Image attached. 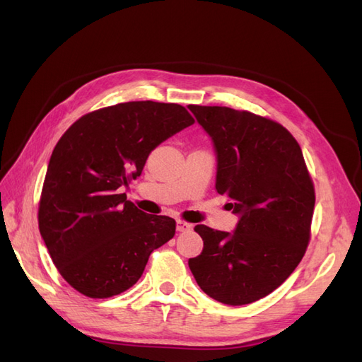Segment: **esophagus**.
I'll list each match as a JSON object with an SVG mask.
<instances>
[{"instance_id": "34e87169", "label": "esophagus", "mask_w": 362, "mask_h": 362, "mask_svg": "<svg viewBox=\"0 0 362 362\" xmlns=\"http://www.w3.org/2000/svg\"><path fill=\"white\" fill-rule=\"evenodd\" d=\"M190 229H192V225H190V223L182 222V221H178V222H177V231H180V233H187V231H190Z\"/></svg>"}]
</instances>
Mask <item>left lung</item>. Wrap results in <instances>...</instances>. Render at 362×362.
<instances>
[{
    "mask_svg": "<svg viewBox=\"0 0 362 362\" xmlns=\"http://www.w3.org/2000/svg\"><path fill=\"white\" fill-rule=\"evenodd\" d=\"M211 137L216 190L238 217L233 233L196 225L201 255L189 259L198 286L226 305L252 303L276 290L310 242L314 185L302 149L282 125L229 107L189 105Z\"/></svg>",
    "mask_w": 362,
    "mask_h": 362,
    "instance_id": "obj_1",
    "label": "left lung"
}]
</instances>
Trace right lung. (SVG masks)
Instances as JSON below:
<instances>
[{
	"mask_svg": "<svg viewBox=\"0 0 362 362\" xmlns=\"http://www.w3.org/2000/svg\"><path fill=\"white\" fill-rule=\"evenodd\" d=\"M194 124L182 105L124 103L80 117L52 151L39 204V231L60 275L93 299L124 293L175 221L146 214L120 193L151 151Z\"/></svg>",
	"mask_w": 362,
	"mask_h": 362,
	"instance_id": "right-lung-1",
	"label": "right lung"
}]
</instances>
